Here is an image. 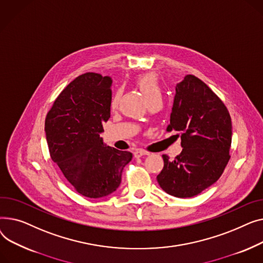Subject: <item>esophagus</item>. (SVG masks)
<instances>
[{
    "mask_svg": "<svg viewBox=\"0 0 263 263\" xmlns=\"http://www.w3.org/2000/svg\"><path fill=\"white\" fill-rule=\"evenodd\" d=\"M148 154H149L148 152L143 151V149H136L134 152V156L136 158H139V157H142V156H146V155H148Z\"/></svg>",
    "mask_w": 263,
    "mask_h": 263,
    "instance_id": "obj_1",
    "label": "esophagus"
}]
</instances>
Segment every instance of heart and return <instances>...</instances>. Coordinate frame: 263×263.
<instances>
[{"label": "heart", "instance_id": "b5f03b06", "mask_svg": "<svg viewBox=\"0 0 263 263\" xmlns=\"http://www.w3.org/2000/svg\"><path fill=\"white\" fill-rule=\"evenodd\" d=\"M136 86L141 90L147 102L154 99H161V88L159 85L158 76L154 73H144L137 76L135 79ZM121 97V90L118 89L110 100V107L116 108L119 104Z\"/></svg>", "mask_w": 263, "mask_h": 263}]
</instances>
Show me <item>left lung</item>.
Returning a JSON list of instances; mask_svg holds the SVG:
<instances>
[{
  "label": "left lung",
  "instance_id": "left-lung-1",
  "mask_svg": "<svg viewBox=\"0 0 263 263\" xmlns=\"http://www.w3.org/2000/svg\"><path fill=\"white\" fill-rule=\"evenodd\" d=\"M178 132L182 151L162 155L159 186L176 197L199 194L223 174L230 159L231 119L222 100L194 75H186L176 95L166 132Z\"/></svg>",
  "mask_w": 263,
  "mask_h": 263
}]
</instances>
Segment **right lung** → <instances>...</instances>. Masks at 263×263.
Listing matches in <instances>:
<instances>
[{
    "mask_svg": "<svg viewBox=\"0 0 263 263\" xmlns=\"http://www.w3.org/2000/svg\"><path fill=\"white\" fill-rule=\"evenodd\" d=\"M111 79L87 72L72 81L54 101L44 129L52 160L80 194L99 198L121 182L132 153L106 146L100 134L110 118Z\"/></svg>",
    "mask_w": 263,
    "mask_h": 263,
    "instance_id": "right-lung-1",
    "label": "right lung"
}]
</instances>
